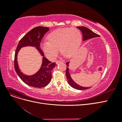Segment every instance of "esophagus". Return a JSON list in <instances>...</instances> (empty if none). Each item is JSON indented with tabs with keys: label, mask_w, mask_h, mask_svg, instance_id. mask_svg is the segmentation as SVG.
Masks as SVG:
<instances>
[{
	"label": "esophagus",
	"mask_w": 122,
	"mask_h": 122,
	"mask_svg": "<svg viewBox=\"0 0 122 122\" xmlns=\"http://www.w3.org/2000/svg\"><path fill=\"white\" fill-rule=\"evenodd\" d=\"M62 62V61H56V64L57 65V64H60V63H61V62Z\"/></svg>",
	"instance_id": "obj_1"
}]
</instances>
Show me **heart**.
<instances>
[{
	"mask_svg": "<svg viewBox=\"0 0 122 122\" xmlns=\"http://www.w3.org/2000/svg\"><path fill=\"white\" fill-rule=\"evenodd\" d=\"M48 41L41 44V48L45 56L50 60H54L59 49L62 54L67 57L74 55L81 42V35L75 28L56 29L48 36Z\"/></svg>",
	"mask_w": 122,
	"mask_h": 122,
	"instance_id": "heart-1",
	"label": "heart"
}]
</instances>
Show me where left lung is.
<instances>
[{
  "mask_svg": "<svg viewBox=\"0 0 122 122\" xmlns=\"http://www.w3.org/2000/svg\"><path fill=\"white\" fill-rule=\"evenodd\" d=\"M82 32V36H83V41L87 40L88 39H91L94 38L100 37V36L95 34L93 31H92L90 29L88 28L84 27V26H77V27ZM70 62H66V64L67 65V68L66 69V75L67 77V79L68 81L69 85L73 88H75L76 90H86L88 88H90V87H83L82 86H79V84H77L76 82L74 81V80L72 79L71 75L70 74L69 69V66Z\"/></svg>",
  "mask_w": 122,
  "mask_h": 122,
  "instance_id": "obj_1",
  "label": "left lung"
}]
</instances>
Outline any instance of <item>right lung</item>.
Wrapping results in <instances>:
<instances>
[{
    "mask_svg": "<svg viewBox=\"0 0 122 122\" xmlns=\"http://www.w3.org/2000/svg\"><path fill=\"white\" fill-rule=\"evenodd\" d=\"M49 30V28L43 26L35 27L28 32L20 41L15 54L14 67L20 78L28 86L34 87L41 88L47 86L50 82L52 77V70L56 66L55 62L52 63L44 56V54L40 48V43L44 35ZM30 46L37 50L42 56V62L40 68L36 73L28 76L22 72L17 61V54L22 47Z\"/></svg>",
    "mask_w": 122,
    "mask_h": 122,
    "instance_id": "add662e5",
    "label": "right lung"
}]
</instances>
